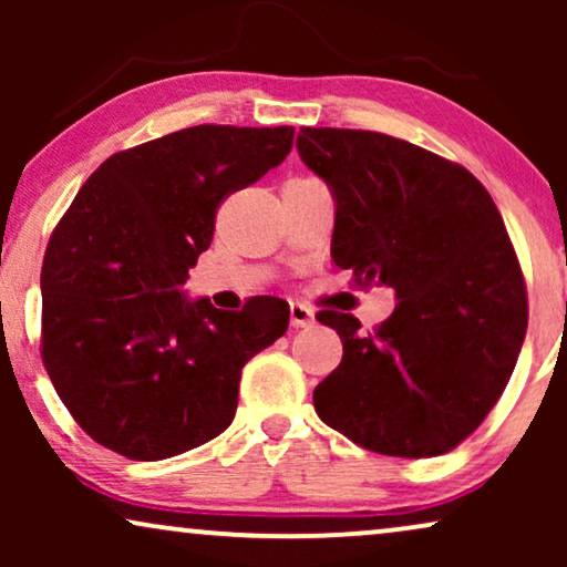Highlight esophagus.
Instances as JSON below:
<instances>
[{"label": "esophagus", "mask_w": 567, "mask_h": 567, "mask_svg": "<svg viewBox=\"0 0 567 567\" xmlns=\"http://www.w3.org/2000/svg\"><path fill=\"white\" fill-rule=\"evenodd\" d=\"M289 312H291V324H293V328H312V324H315L312 307L301 305V301H291Z\"/></svg>", "instance_id": "esophagus-1"}]
</instances>
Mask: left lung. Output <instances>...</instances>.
<instances>
[{
	"label": "left lung",
	"instance_id": "1",
	"mask_svg": "<svg viewBox=\"0 0 567 567\" xmlns=\"http://www.w3.org/2000/svg\"><path fill=\"white\" fill-rule=\"evenodd\" d=\"M297 150L336 198V266L398 297L374 332L317 315L343 340L317 415L377 454L452 452L506 390L529 317L491 193L456 162L377 131L301 128Z\"/></svg>",
	"mask_w": 567,
	"mask_h": 567
}]
</instances>
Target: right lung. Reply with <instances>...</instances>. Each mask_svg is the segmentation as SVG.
<instances>
[{
	"instance_id": "right-lung-1",
	"label": "right lung",
	"mask_w": 567,
	"mask_h": 567,
	"mask_svg": "<svg viewBox=\"0 0 567 567\" xmlns=\"http://www.w3.org/2000/svg\"><path fill=\"white\" fill-rule=\"evenodd\" d=\"M293 128L190 126L107 157L45 247L41 355L82 431L157 462L235 421L243 367L289 328V305L243 312L190 301L183 284L216 208L291 152Z\"/></svg>"
}]
</instances>
